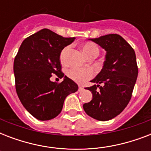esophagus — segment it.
<instances>
[{"label":"esophagus","mask_w":151,"mask_h":151,"mask_svg":"<svg viewBox=\"0 0 151 151\" xmlns=\"http://www.w3.org/2000/svg\"><path fill=\"white\" fill-rule=\"evenodd\" d=\"M83 90H84V88H83L82 86H79V88H78V91H79V92H82Z\"/></svg>","instance_id":"esophagus-1"}]
</instances>
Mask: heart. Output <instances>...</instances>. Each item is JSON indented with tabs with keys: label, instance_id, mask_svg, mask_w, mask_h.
<instances>
[{
	"label": "heart",
	"instance_id": "obj_1",
	"mask_svg": "<svg viewBox=\"0 0 151 151\" xmlns=\"http://www.w3.org/2000/svg\"><path fill=\"white\" fill-rule=\"evenodd\" d=\"M69 46L65 47L62 50L60 53V60L62 62L64 61L66 55L69 51ZM83 53L85 55V56L88 57V59L92 57H96L99 53V48L96 44L93 42H85L81 45ZM66 75L68 76L69 78L71 80L74 81L75 82L82 84L85 82L86 81L89 80L94 75L93 71L91 69H76L72 68L70 69L66 72Z\"/></svg>",
	"mask_w": 151,
	"mask_h": 151
}]
</instances>
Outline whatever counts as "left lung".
Masks as SVG:
<instances>
[{
  "mask_svg": "<svg viewBox=\"0 0 151 151\" xmlns=\"http://www.w3.org/2000/svg\"><path fill=\"white\" fill-rule=\"evenodd\" d=\"M106 52L103 69L86 89L92 99L83 108L88 116L98 121H108L124 110L131 99L138 76L136 53L118 34H107L89 39ZM102 84V86H100Z\"/></svg>",
  "mask_w": 151,
  "mask_h": 151,
  "instance_id": "obj_1",
  "label": "left lung"
}]
</instances>
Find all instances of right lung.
Returning a JSON list of instances; mask_svg holds the SVG:
<instances>
[{"label":"right lung","mask_w":151,"mask_h":151,"mask_svg":"<svg viewBox=\"0 0 151 151\" xmlns=\"http://www.w3.org/2000/svg\"><path fill=\"white\" fill-rule=\"evenodd\" d=\"M74 40L43 29L25 39L18 51L13 66L16 92L26 110L40 121L58 116L66 97L78 91L66 76L60 83L50 80L52 74L64 76L60 53Z\"/></svg>","instance_id":"obj_1"}]
</instances>
